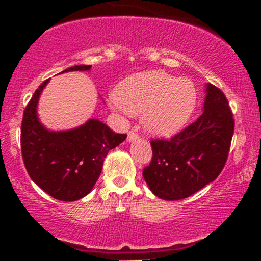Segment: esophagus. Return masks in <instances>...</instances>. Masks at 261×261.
Wrapping results in <instances>:
<instances>
[{
  "label": "esophagus",
  "instance_id": "esophagus-1",
  "mask_svg": "<svg viewBox=\"0 0 261 261\" xmlns=\"http://www.w3.org/2000/svg\"><path fill=\"white\" fill-rule=\"evenodd\" d=\"M139 139V135H137L135 131H130L127 135V142H134V141H136Z\"/></svg>",
  "mask_w": 261,
  "mask_h": 261
}]
</instances>
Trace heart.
<instances>
[{
    "instance_id": "heart-1",
    "label": "heart",
    "mask_w": 261,
    "mask_h": 261,
    "mask_svg": "<svg viewBox=\"0 0 261 261\" xmlns=\"http://www.w3.org/2000/svg\"><path fill=\"white\" fill-rule=\"evenodd\" d=\"M120 112L142 115L146 131L170 137L190 121L197 107V89L189 79H178L162 71H148L127 77L112 97Z\"/></svg>"
}]
</instances>
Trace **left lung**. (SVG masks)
I'll use <instances>...</instances> for the list:
<instances>
[{
    "instance_id": "1",
    "label": "left lung",
    "mask_w": 261,
    "mask_h": 261,
    "mask_svg": "<svg viewBox=\"0 0 261 261\" xmlns=\"http://www.w3.org/2000/svg\"><path fill=\"white\" fill-rule=\"evenodd\" d=\"M205 93L203 112L195 122L169 141L151 142L153 157L142 175L149 190L160 199H185L222 172L234 120L220 89L206 83Z\"/></svg>"
}]
</instances>
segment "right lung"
Here are the masks:
<instances>
[{
    "label": "right lung",
    "mask_w": 261,
    "mask_h": 261,
    "mask_svg": "<svg viewBox=\"0 0 261 261\" xmlns=\"http://www.w3.org/2000/svg\"><path fill=\"white\" fill-rule=\"evenodd\" d=\"M91 65H77L61 73L91 71ZM50 80L39 86L23 114L20 145L24 166L32 180L54 199L76 201L91 193L99 178L104 158L126 139L98 119L70 130L45 127L38 115V104Z\"/></svg>",
    "instance_id": "add662e5"
}]
</instances>
